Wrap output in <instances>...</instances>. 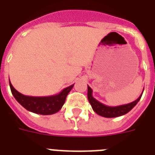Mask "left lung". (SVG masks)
Listing matches in <instances>:
<instances>
[{
    "label": "left lung",
    "instance_id": "1",
    "mask_svg": "<svg viewBox=\"0 0 155 155\" xmlns=\"http://www.w3.org/2000/svg\"><path fill=\"white\" fill-rule=\"evenodd\" d=\"M143 91H142V93H143ZM142 93L140 95V97L136 101L131 102V103L118 106H108L95 99L94 97H92V88L89 86H87V99H88V101L92 106L93 111L98 115L108 118L117 117L125 115L129 113L137 104V102L139 101L142 96Z\"/></svg>",
    "mask_w": 155,
    "mask_h": 155
}]
</instances>
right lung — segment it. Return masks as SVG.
Wrapping results in <instances>:
<instances>
[{
	"label": "right lung",
	"mask_w": 155,
	"mask_h": 155,
	"mask_svg": "<svg viewBox=\"0 0 155 155\" xmlns=\"http://www.w3.org/2000/svg\"><path fill=\"white\" fill-rule=\"evenodd\" d=\"M11 92L17 101L26 110L41 115H51L60 110L65 103L66 97L74 84L66 87L58 94L50 97H29L21 94L13 87L9 80Z\"/></svg>",
	"instance_id": "right-lung-1"
}]
</instances>
